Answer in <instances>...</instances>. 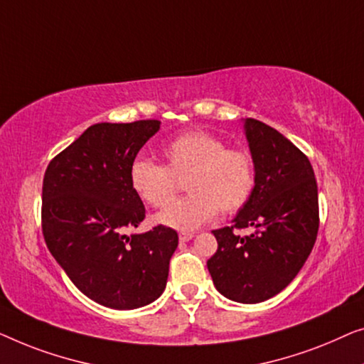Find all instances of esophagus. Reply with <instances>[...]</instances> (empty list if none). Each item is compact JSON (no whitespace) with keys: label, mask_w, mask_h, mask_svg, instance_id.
I'll list each match as a JSON object with an SVG mask.
<instances>
[{"label":"esophagus","mask_w":364,"mask_h":364,"mask_svg":"<svg viewBox=\"0 0 364 364\" xmlns=\"http://www.w3.org/2000/svg\"><path fill=\"white\" fill-rule=\"evenodd\" d=\"M194 237V232H181L180 234V242H188Z\"/></svg>","instance_id":"esophagus-1"}]
</instances>
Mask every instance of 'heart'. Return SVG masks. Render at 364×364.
Returning a JSON list of instances; mask_svg holds the SVG:
<instances>
[{
	"label": "heart",
	"mask_w": 364,
	"mask_h": 364,
	"mask_svg": "<svg viewBox=\"0 0 364 364\" xmlns=\"http://www.w3.org/2000/svg\"><path fill=\"white\" fill-rule=\"evenodd\" d=\"M165 166L135 160L130 166V186L153 208H163L175 196L178 181L189 193L155 216V223L189 232L223 213H235L249 203L255 189V165L250 153L228 148L221 138L193 130L163 146Z\"/></svg>",
	"instance_id": "obj_1"
}]
</instances>
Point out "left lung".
<instances>
[{
    "mask_svg": "<svg viewBox=\"0 0 364 364\" xmlns=\"http://www.w3.org/2000/svg\"><path fill=\"white\" fill-rule=\"evenodd\" d=\"M255 165V189L232 226L213 231L218 250L208 260L214 287L239 304H259L282 291L304 267L318 232V189L309 158L272 127L245 119ZM254 227L249 236L234 228Z\"/></svg>",
    "mask_w": 364,
    "mask_h": 364,
    "instance_id": "left-lung-1",
    "label": "left lung"
}]
</instances>
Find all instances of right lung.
<instances>
[{
	"instance_id": "1",
	"label": "right lung",
	"mask_w": 364,
	"mask_h": 364,
	"mask_svg": "<svg viewBox=\"0 0 364 364\" xmlns=\"http://www.w3.org/2000/svg\"><path fill=\"white\" fill-rule=\"evenodd\" d=\"M161 122L95 124L50 160L43 181V234L49 252L82 294L133 310L163 294L175 229L127 235L145 219L130 166Z\"/></svg>"
}]
</instances>
